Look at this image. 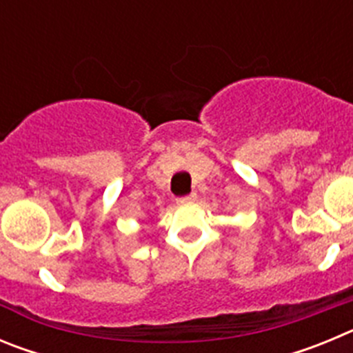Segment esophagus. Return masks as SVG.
Segmentation results:
<instances>
[{"instance_id": "obj_1", "label": "esophagus", "mask_w": 353, "mask_h": 353, "mask_svg": "<svg viewBox=\"0 0 353 353\" xmlns=\"http://www.w3.org/2000/svg\"><path fill=\"white\" fill-rule=\"evenodd\" d=\"M196 198H198V196H196L194 192H191V194L179 198V203H192V201H196Z\"/></svg>"}]
</instances>
